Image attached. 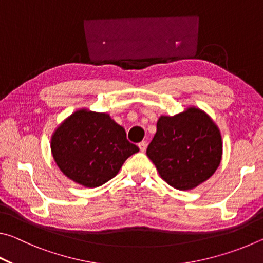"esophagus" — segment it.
<instances>
[{
  "instance_id": "esophagus-1",
  "label": "esophagus",
  "mask_w": 263,
  "mask_h": 263,
  "mask_svg": "<svg viewBox=\"0 0 263 263\" xmlns=\"http://www.w3.org/2000/svg\"><path fill=\"white\" fill-rule=\"evenodd\" d=\"M138 146H139V148H140L141 152H145L146 148H147V142L141 141V142H139V144H138Z\"/></svg>"
}]
</instances>
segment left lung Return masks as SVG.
<instances>
[{
	"label": "left lung",
	"instance_id": "obj_1",
	"mask_svg": "<svg viewBox=\"0 0 263 263\" xmlns=\"http://www.w3.org/2000/svg\"><path fill=\"white\" fill-rule=\"evenodd\" d=\"M146 154L169 185L190 190L210 179L219 167L221 135L210 116L189 106L175 116H160Z\"/></svg>",
	"mask_w": 263,
	"mask_h": 263
}]
</instances>
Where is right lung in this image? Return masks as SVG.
I'll return each mask as SVG.
<instances>
[{"mask_svg":"<svg viewBox=\"0 0 263 263\" xmlns=\"http://www.w3.org/2000/svg\"><path fill=\"white\" fill-rule=\"evenodd\" d=\"M53 159L64 174L87 188L104 184L118 174L139 148L110 115L80 109L66 118L51 139Z\"/></svg>","mask_w":263,"mask_h":263,"instance_id":"right-lung-1","label":"right lung"}]
</instances>
